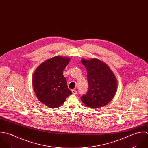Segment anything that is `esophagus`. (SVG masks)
Here are the masks:
<instances>
[{
  "mask_svg": "<svg viewBox=\"0 0 148 148\" xmlns=\"http://www.w3.org/2000/svg\"><path fill=\"white\" fill-rule=\"evenodd\" d=\"M72 94H74V95H76V94H77V91L76 90H72Z\"/></svg>",
  "mask_w": 148,
  "mask_h": 148,
  "instance_id": "obj_1",
  "label": "esophagus"
}]
</instances>
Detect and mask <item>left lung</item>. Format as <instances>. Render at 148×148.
I'll list each match as a JSON object with an SVG mask.
<instances>
[{
	"mask_svg": "<svg viewBox=\"0 0 148 148\" xmlns=\"http://www.w3.org/2000/svg\"><path fill=\"white\" fill-rule=\"evenodd\" d=\"M87 69L88 90L81 100L87 107L97 108L108 104L117 88L116 77L108 66L98 59H82Z\"/></svg>",
	"mask_w": 148,
	"mask_h": 148,
	"instance_id": "1",
	"label": "left lung"
}]
</instances>
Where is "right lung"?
<instances>
[{"label": "right lung", "mask_w": 148, "mask_h": 148, "mask_svg": "<svg viewBox=\"0 0 148 148\" xmlns=\"http://www.w3.org/2000/svg\"><path fill=\"white\" fill-rule=\"evenodd\" d=\"M69 61V58L56 56L41 64L34 72L33 85L36 95L49 107L60 106L72 94L62 73Z\"/></svg>", "instance_id": "1"}]
</instances>
